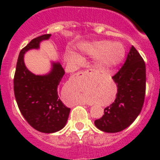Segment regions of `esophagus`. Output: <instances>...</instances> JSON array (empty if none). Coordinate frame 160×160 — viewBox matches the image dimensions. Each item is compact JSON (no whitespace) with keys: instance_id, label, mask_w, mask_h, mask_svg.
Segmentation results:
<instances>
[{"instance_id":"1","label":"esophagus","mask_w":160,"mask_h":160,"mask_svg":"<svg viewBox=\"0 0 160 160\" xmlns=\"http://www.w3.org/2000/svg\"><path fill=\"white\" fill-rule=\"evenodd\" d=\"M93 70H86V73H89V72H92ZM81 105H85V103H81Z\"/></svg>"}]
</instances>
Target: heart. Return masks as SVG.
<instances>
[{
    "label": "heart",
    "instance_id": "1",
    "mask_svg": "<svg viewBox=\"0 0 160 160\" xmlns=\"http://www.w3.org/2000/svg\"><path fill=\"white\" fill-rule=\"evenodd\" d=\"M85 53L91 57H98L102 66L114 68L118 66L125 58L126 50L122 44L109 41H97L89 42L81 46Z\"/></svg>",
    "mask_w": 160,
    "mask_h": 160
}]
</instances>
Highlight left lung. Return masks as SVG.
I'll return each instance as SVG.
<instances>
[{"mask_svg":"<svg viewBox=\"0 0 160 160\" xmlns=\"http://www.w3.org/2000/svg\"><path fill=\"white\" fill-rule=\"evenodd\" d=\"M117 85L116 98L104 109L102 118L94 121L96 128L107 133L126 129L138 117L146 93V66L137 49L131 46L125 63L112 77Z\"/></svg>","mask_w":160,"mask_h":160,"instance_id":"left-lung-1","label":"left lung"}]
</instances>
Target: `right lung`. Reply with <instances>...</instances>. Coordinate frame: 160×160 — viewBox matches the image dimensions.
<instances>
[{
	"label": "right lung",
	"instance_id": "add662e5",
	"mask_svg": "<svg viewBox=\"0 0 160 160\" xmlns=\"http://www.w3.org/2000/svg\"><path fill=\"white\" fill-rule=\"evenodd\" d=\"M50 36L38 37L21 50L13 78L14 95L20 111L32 128L43 133L62 129L70 111L58 94V86L65 74L62 65L53 63L50 73L41 76L31 73L24 63V53L29 49H38L40 42Z\"/></svg>",
	"mask_w": 160,
	"mask_h": 160
}]
</instances>
